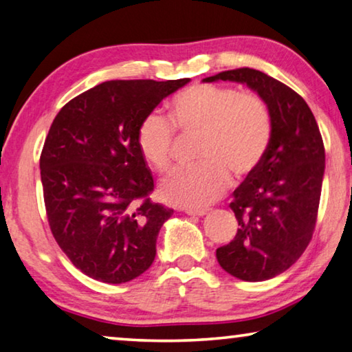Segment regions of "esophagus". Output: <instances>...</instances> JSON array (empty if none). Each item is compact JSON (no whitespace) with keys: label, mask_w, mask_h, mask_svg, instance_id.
<instances>
[{"label":"esophagus","mask_w":352,"mask_h":352,"mask_svg":"<svg viewBox=\"0 0 352 352\" xmlns=\"http://www.w3.org/2000/svg\"><path fill=\"white\" fill-rule=\"evenodd\" d=\"M185 213L189 214V216H204V214L208 213V210H206V208H204V210H192V208H188V210L185 211Z\"/></svg>","instance_id":"1"}]
</instances>
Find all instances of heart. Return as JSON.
Here are the masks:
<instances>
[{"instance_id": "1", "label": "heart", "mask_w": 352, "mask_h": 352, "mask_svg": "<svg viewBox=\"0 0 352 352\" xmlns=\"http://www.w3.org/2000/svg\"><path fill=\"white\" fill-rule=\"evenodd\" d=\"M169 122L150 113L138 126L136 142L142 158L156 172L170 167L174 130L199 135L192 169H180L161 183L167 204L204 210L219 199L233 177L243 178L260 166L272 136L267 104L254 92L199 82L178 92L169 103Z\"/></svg>"}]
</instances>
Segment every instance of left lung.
I'll use <instances>...</instances> for the list:
<instances>
[{
  "instance_id": "1",
  "label": "left lung",
  "mask_w": 352,
  "mask_h": 352,
  "mask_svg": "<svg viewBox=\"0 0 352 352\" xmlns=\"http://www.w3.org/2000/svg\"><path fill=\"white\" fill-rule=\"evenodd\" d=\"M248 85L265 100L272 136L260 166L233 191L238 232L216 249L221 267L246 282L272 278L296 263L314 235L324 177V144L305 100L260 70L221 72L204 81Z\"/></svg>"
}]
</instances>
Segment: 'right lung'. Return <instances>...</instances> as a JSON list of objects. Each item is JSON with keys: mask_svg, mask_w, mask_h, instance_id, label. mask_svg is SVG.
<instances>
[{"mask_svg": "<svg viewBox=\"0 0 352 352\" xmlns=\"http://www.w3.org/2000/svg\"><path fill=\"white\" fill-rule=\"evenodd\" d=\"M188 82L104 81L63 106L50 126L41 155L48 224L72 263L96 280L130 282L153 263L174 210L148 197L153 177L138 126Z\"/></svg>", "mask_w": 352, "mask_h": 352, "instance_id": "obj_1", "label": "right lung"}]
</instances>
